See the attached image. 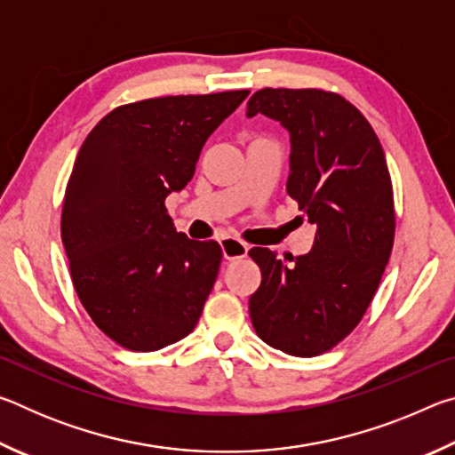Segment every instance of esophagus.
Masks as SVG:
<instances>
[{
	"label": "esophagus",
	"instance_id": "34e87169",
	"mask_svg": "<svg viewBox=\"0 0 455 455\" xmlns=\"http://www.w3.org/2000/svg\"><path fill=\"white\" fill-rule=\"evenodd\" d=\"M220 249L227 260H236V259L246 257V252H249V244L243 243L241 238L236 236H225L220 238Z\"/></svg>",
	"mask_w": 455,
	"mask_h": 455
}]
</instances>
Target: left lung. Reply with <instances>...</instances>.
<instances>
[{"instance_id":"left-lung-1","label":"left lung","mask_w":455,"mask_h":455,"mask_svg":"<svg viewBox=\"0 0 455 455\" xmlns=\"http://www.w3.org/2000/svg\"><path fill=\"white\" fill-rule=\"evenodd\" d=\"M265 114L291 136L287 192L317 227L313 249L284 265L249 251L260 287L251 321L267 345L313 357L343 341L379 287L395 235L394 188L381 142L355 106L325 90L265 88L246 116Z\"/></svg>"}]
</instances>
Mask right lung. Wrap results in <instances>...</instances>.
<instances>
[{
    "label": "right lung",
    "instance_id": "right-lung-1",
    "mask_svg": "<svg viewBox=\"0 0 455 455\" xmlns=\"http://www.w3.org/2000/svg\"><path fill=\"white\" fill-rule=\"evenodd\" d=\"M249 90L120 106L84 140L61 209L74 289L98 329L130 351H158L196 327L217 281L214 241L176 233L164 206Z\"/></svg>",
    "mask_w": 455,
    "mask_h": 455
}]
</instances>
